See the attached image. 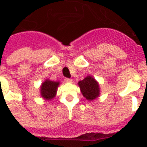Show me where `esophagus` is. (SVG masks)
I'll return each mask as SVG.
<instances>
[{
    "label": "esophagus",
    "instance_id": "esophagus-1",
    "mask_svg": "<svg viewBox=\"0 0 147 147\" xmlns=\"http://www.w3.org/2000/svg\"><path fill=\"white\" fill-rule=\"evenodd\" d=\"M65 81L67 83L72 82V79H71V78H65Z\"/></svg>",
    "mask_w": 147,
    "mask_h": 147
}]
</instances>
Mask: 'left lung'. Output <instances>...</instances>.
Masks as SVG:
<instances>
[{
	"label": "left lung",
	"mask_w": 147,
	"mask_h": 147,
	"mask_svg": "<svg viewBox=\"0 0 147 147\" xmlns=\"http://www.w3.org/2000/svg\"><path fill=\"white\" fill-rule=\"evenodd\" d=\"M78 85L82 95L88 100L92 101L100 95V90L99 84L95 80V78H93V76H88L83 80L79 81Z\"/></svg>",
	"instance_id": "obj_1"
}]
</instances>
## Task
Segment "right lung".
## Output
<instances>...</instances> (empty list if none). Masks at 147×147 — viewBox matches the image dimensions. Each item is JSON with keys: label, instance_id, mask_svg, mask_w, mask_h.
Here are the masks:
<instances>
[{"label": "right lung", "instance_id": "right-lung-1", "mask_svg": "<svg viewBox=\"0 0 147 147\" xmlns=\"http://www.w3.org/2000/svg\"><path fill=\"white\" fill-rule=\"evenodd\" d=\"M60 85L59 82H54L49 79L46 80L40 85V95L43 99L51 100L55 98L57 92V88Z\"/></svg>", "mask_w": 147, "mask_h": 147}]
</instances>
